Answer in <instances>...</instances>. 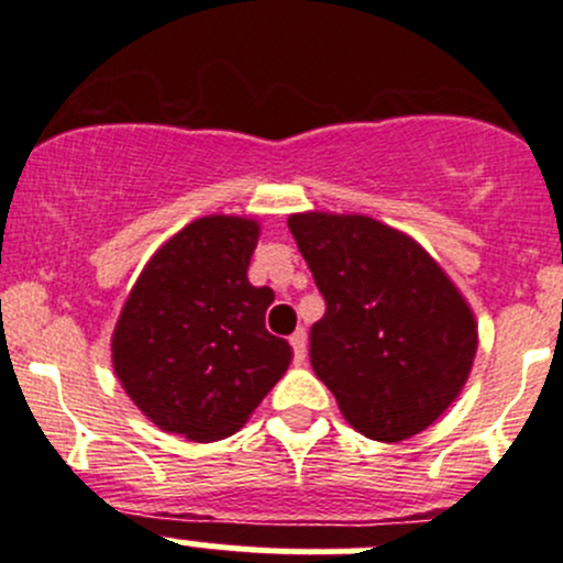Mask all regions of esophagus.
<instances>
[{
  "label": "esophagus",
  "instance_id": "esophagus-1",
  "mask_svg": "<svg viewBox=\"0 0 563 563\" xmlns=\"http://www.w3.org/2000/svg\"><path fill=\"white\" fill-rule=\"evenodd\" d=\"M288 340H291L294 345V362H297V365H305V356H308V334H305V329H297Z\"/></svg>",
  "mask_w": 563,
  "mask_h": 563
}]
</instances>
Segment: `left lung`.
<instances>
[{
	"label": "left lung",
	"mask_w": 563,
	"mask_h": 563,
	"mask_svg": "<svg viewBox=\"0 0 563 563\" xmlns=\"http://www.w3.org/2000/svg\"><path fill=\"white\" fill-rule=\"evenodd\" d=\"M288 229L327 302L310 362L345 422L384 444L422 433L468 382L471 305L428 250L382 220L299 212Z\"/></svg>",
	"instance_id": "left-lung-1"
}]
</instances>
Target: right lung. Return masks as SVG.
Here are the masks:
<instances>
[{
	"label": "right lung",
	"mask_w": 563,
	"mask_h": 563,
	"mask_svg": "<svg viewBox=\"0 0 563 563\" xmlns=\"http://www.w3.org/2000/svg\"><path fill=\"white\" fill-rule=\"evenodd\" d=\"M261 223L207 214L155 250L111 338L119 384L146 419L187 441L234 435L291 365L266 332L275 291L247 280Z\"/></svg>",
	"instance_id": "obj_1"
}]
</instances>
